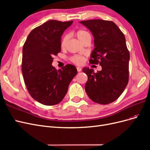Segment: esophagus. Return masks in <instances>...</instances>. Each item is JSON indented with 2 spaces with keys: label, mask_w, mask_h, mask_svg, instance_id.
<instances>
[{
  "label": "esophagus",
  "mask_w": 150,
  "mask_h": 150,
  "mask_svg": "<svg viewBox=\"0 0 150 150\" xmlns=\"http://www.w3.org/2000/svg\"><path fill=\"white\" fill-rule=\"evenodd\" d=\"M77 70H78V72H81V71H82V68H81V67H77Z\"/></svg>",
  "instance_id": "1"
}]
</instances>
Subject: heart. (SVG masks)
Instances as JSON below:
<instances>
[{
  "label": "heart",
  "instance_id": "heart-1",
  "mask_svg": "<svg viewBox=\"0 0 150 150\" xmlns=\"http://www.w3.org/2000/svg\"><path fill=\"white\" fill-rule=\"evenodd\" d=\"M76 34L77 38H78L80 40H81L84 38H85L86 35H89V34L88 33V32H86V30H78L76 32ZM67 42V36L66 35L62 39L61 44V47L62 48L64 47ZM84 57L79 55H75L71 57L72 62L75 63L76 64H81L84 62Z\"/></svg>",
  "mask_w": 150,
  "mask_h": 150
}]
</instances>
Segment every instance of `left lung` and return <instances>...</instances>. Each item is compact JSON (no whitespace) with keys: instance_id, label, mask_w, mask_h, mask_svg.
I'll return each mask as SVG.
<instances>
[{"instance_id":"left-lung-1","label":"left lung","mask_w":150,"mask_h":150,"mask_svg":"<svg viewBox=\"0 0 150 150\" xmlns=\"http://www.w3.org/2000/svg\"><path fill=\"white\" fill-rule=\"evenodd\" d=\"M79 22L94 37V49L91 54L90 63L99 62L102 67L96 73L93 69L83 68L88 78L85 91L95 103H111L120 96L128 83L129 53L125 37L112 21L94 19Z\"/></svg>"}]
</instances>
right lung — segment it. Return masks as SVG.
I'll use <instances>...</instances> for the list:
<instances>
[{"label":"right lung","instance_id":"add662e5","mask_svg":"<svg viewBox=\"0 0 150 150\" xmlns=\"http://www.w3.org/2000/svg\"><path fill=\"white\" fill-rule=\"evenodd\" d=\"M73 21L50 20L32 30L22 49V71L30 96L44 105L59 103L66 94L76 67L67 64L56 70L53 56L61 52V36Z\"/></svg>","mask_w":150,"mask_h":150}]
</instances>
